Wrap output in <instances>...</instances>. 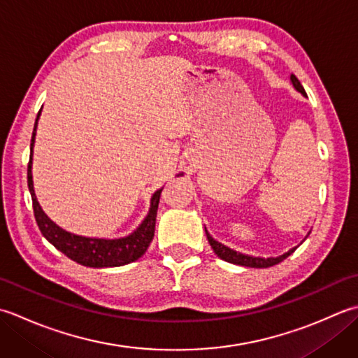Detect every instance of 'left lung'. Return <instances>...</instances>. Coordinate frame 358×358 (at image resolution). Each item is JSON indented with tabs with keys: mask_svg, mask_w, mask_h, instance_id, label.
Here are the masks:
<instances>
[{
	"mask_svg": "<svg viewBox=\"0 0 358 358\" xmlns=\"http://www.w3.org/2000/svg\"><path fill=\"white\" fill-rule=\"evenodd\" d=\"M291 83H292V86H294V89L296 90V92H300L303 96H306V92H305V89H303V86L300 85V81H299V78L295 77V75H292L291 73ZM204 231H206V227H204ZM310 234V231L308 232V235ZM206 235H208V241H209V245H210V248L214 249V252L222 258V260H224V262H227V263H234V264H240V266H246V268H271V266H273V264H278L280 262H283L285 258H287L289 255H291L294 250L299 248V246H294L292 249H289L287 252H285V254H281V255H278V257H268V258H263V257H252V255H248V254H241V252H237V250H234V249H231V248H227V246H224L223 243H220V241H217V240H214L212 238V235L206 231ZM306 235V237H308Z\"/></svg>",
	"mask_w": 358,
	"mask_h": 358,
	"instance_id": "8db88e82",
	"label": "left lung"
}]
</instances>
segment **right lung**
<instances>
[{
	"label": "right lung",
	"instance_id": "add662e5",
	"mask_svg": "<svg viewBox=\"0 0 358 358\" xmlns=\"http://www.w3.org/2000/svg\"><path fill=\"white\" fill-rule=\"evenodd\" d=\"M41 110L38 112L34 132H32V141H30V159L27 167V185L30 195H32L34 203V214L36 224L40 227L41 234L49 243H52L58 250L69 257L71 260L77 262L87 268H117V266H124L138 260L141 255L146 252L152 238H154L155 232V220H157V209L159 203V195H162V189H158L150 196V208L148 215L144 217L141 224L136 229L121 238H92V237H83L72 232L64 231L57 223L44 214L40 203L36 200L35 189H34V178H32V158H34V146H35V135H36V126L38 120H40ZM183 175V172L178 173Z\"/></svg>",
	"mask_w": 358,
	"mask_h": 358
}]
</instances>
